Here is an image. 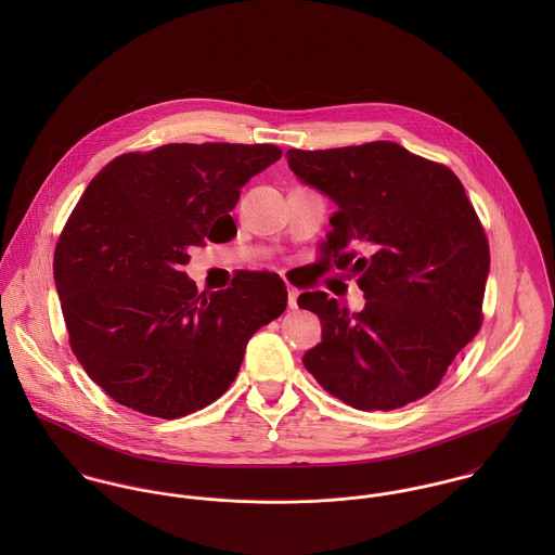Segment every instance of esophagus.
<instances>
[{
    "label": "esophagus",
    "instance_id": "1",
    "mask_svg": "<svg viewBox=\"0 0 555 555\" xmlns=\"http://www.w3.org/2000/svg\"><path fill=\"white\" fill-rule=\"evenodd\" d=\"M297 297H299V291L288 286V308L291 310H297Z\"/></svg>",
    "mask_w": 555,
    "mask_h": 555
}]
</instances>
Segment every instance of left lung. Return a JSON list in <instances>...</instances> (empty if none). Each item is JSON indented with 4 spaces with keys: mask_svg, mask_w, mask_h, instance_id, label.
<instances>
[{
    "mask_svg": "<svg viewBox=\"0 0 555 555\" xmlns=\"http://www.w3.org/2000/svg\"><path fill=\"white\" fill-rule=\"evenodd\" d=\"M291 170L335 201L320 245L326 267L357 275L348 312L326 293L297 304L322 322L304 365L357 410L429 396L482 324L489 243L457 175L397 143L286 154Z\"/></svg>",
    "mask_w": 555,
    "mask_h": 555,
    "instance_id": "1",
    "label": "left lung"
}]
</instances>
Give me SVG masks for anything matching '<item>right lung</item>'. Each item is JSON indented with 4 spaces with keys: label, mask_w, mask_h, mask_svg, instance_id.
I'll list each match as a JSON object with an SVG mask.
<instances>
[{
    "label": "right lung",
    "mask_w": 555,
    "mask_h": 555,
    "mask_svg": "<svg viewBox=\"0 0 555 555\" xmlns=\"http://www.w3.org/2000/svg\"><path fill=\"white\" fill-rule=\"evenodd\" d=\"M282 158L275 145L170 143L111 159L55 245L70 348L117 403L179 418L237 378L247 339L284 314L278 273L238 271L205 295L181 271L190 249L237 235L238 188Z\"/></svg>",
    "instance_id": "obj_1"
}]
</instances>
